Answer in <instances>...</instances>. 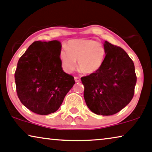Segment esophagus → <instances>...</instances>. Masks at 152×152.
<instances>
[{
    "label": "esophagus",
    "instance_id": "34e87169",
    "mask_svg": "<svg viewBox=\"0 0 152 152\" xmlns=\"http://www.w3.org/2000/svg\"><path fill=\"white\" fill-rule=\"evenodd\" d=\"M75 81L76 82H80L81 81V79L80 77H75Z\"/></svg>",
    "mask_w": 152,
    "mask_h": 152
}]
</instances>
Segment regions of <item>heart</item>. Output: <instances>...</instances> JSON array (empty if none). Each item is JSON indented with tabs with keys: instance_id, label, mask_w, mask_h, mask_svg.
I'll list each match as a JSON object with an SVG mask.
<instances>
[{
	"instance_id": "heart-1",
	"label": "heart",
	"mask_w": 152,
	"mask_h": 152,
	"mask_svg": "<svg viewBox=\"0 0 152 152\" xmlns=\"http://www.w3.org/2000/svg\"><path fill=\"white\" fill-rule=\"evenodd\" d=\"M105 47L102 43L93 39H75L68 41L66 50L60 53L62 65L66 71L70 72L78 68L85 74L97 72L104 61Z\"/></svg>"
}]
</instances>
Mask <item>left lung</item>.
Segmentation results:
<instances>
[{
	"label": "left lung",
	"mask_w": 152,
	"mask_h": 152,
	"mask_svg": "<svg viewBox=\"0 0 152 152\" xmlns=\"http://www.w3.org/2000/svg\"><path fill=\"white\" fill-rule=\"evenodd\" d=\"M107 54L102 67L81 78L87 107L97 115H111L126 107L134 95V62L122 48L105 41Z\"/></svg>",
	"instance_id": "left-lung-1"
}]
</instances>
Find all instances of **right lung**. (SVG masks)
Listing matches in <instances>:
<instances>
[{"mask_svg": "<svg viewBox=\"0 0 152 152\" xmlns=\"http://www.w3.org/2000/svg\"><path fill=\"white\" fill-rule=\"evenodd\" d=\"M61 43L37 41L20 57L14 74L17 95L25 107L39 115L57 111L73 85L64 72Z\"/></svg>", "mask_w": 152, "mask_h": 152, "instance_id": "obj_1", "label": "right lung"}]
</instances>
